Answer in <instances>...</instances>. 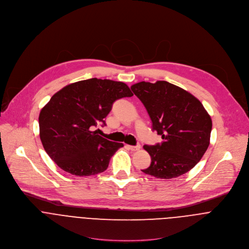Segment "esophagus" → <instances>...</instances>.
<instances>
[{
	"instance_id": "esophagus-1",
	"label": "esophagus",
	"mask_w": 249,
	"mask_h": 249,
	"mask_svg": "<svg viewBox=\"0 0 249 249\" xmlns=\"http://www.w3.org/2000/svg\"><path fill=\"white\" fill-rule=\"evenodd\" d=\"M125 147L131 151H137L140 149V146L137 145V146H131V145H125Z\"/></svg>"
}]
</instances>
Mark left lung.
I'll list each match as a JSON object with an SVG mask.
<instances>
[{
    "label": "left lung",
    "instance_id": "1",
    "mask_svg": "<svg viewBox=\"0 0 249 249\" xmlns=\"http://www.w3.org/2000/svg\"><path fill=\"white\" fill-rule=\"evenodd\" d=\"M145 106L153 130L162 142L144 145L151 164L142 169L160 179H171L191 170L209 146L211 118L201 102L185 89L165 81L140 82L131 86Z\"/></svg>",
    "mask_w": 249,
    "mask_h": 249
}]
</instances>
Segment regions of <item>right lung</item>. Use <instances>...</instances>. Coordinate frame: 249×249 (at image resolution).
Instances as JSON below:
<instances>
[{
  "label": "right lung",
  "instance_id": "1",
  "mask_svg": "<svg viewBox=\"0 0 249 249\" xmlns=\"http://www.w3.org/2000/svg\"><path fill=\"white\" fill-rule=\"evenodd\" d=\"M132 95L124 83L96 78L64 87L39 116L40 138L47 154L61 169L76 176L105 171L124 144L109 141L94 129L105 125L116 100Z\"/></svg>",
  "mask_w": 249,
  "mask_h": 249
}]
</instances>
